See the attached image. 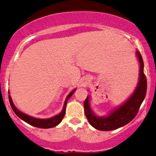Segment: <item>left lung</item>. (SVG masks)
Wrapping results in <instances>:
<instances>
[{
    "label": "left lung",
    "instance_id": "obj_1",
    "mask_svg": "<svg viewBox=\"0 0 156 156\" xmlns=\"http://www.w3.org/2000/svg\"><path fill=\"white\" fill-rule=\"evenodd\" d=\"M140 62L139 82L131 97L122 106L107 117L100 118L93 113L90 108L89 97L84 101L85 114L90 125L99 130L108 131L116 130L130 122L137 115L147 92V78L144 73V62L139 51H136Z\"/></svg>",
    "mask_w": 156,
    "mask_h": 156
}]
</instances>
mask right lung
<instances>
[{
  "mask_svg": "<svg viewBox=\"0 0 156 156\" xmlns=\"http://www.w3.org/2000/svg\"><path fill=\"white\" fill-rule=\"evenodd\" d=\"M74 91L75 90H72V91L68 95V97H66V101H65V103H64L63 109H62V112H61L59 114L57 115V116L52 117V118L51 119H40L33 118V117L28 116V115L25 114V113H23L22 112L18 111V110L15 108V105H14L13 102H12V98L9 95V99L10 105H11L12 110H13V111L15 112V114H16L19 118L23 120L24 122H26V123L34 126V127H39V128H45V129L51 128V127H55V126H57V125H59V124L61 122V121L62 120L65 114H66V104H67V101L69 100V98L72 96V94H73Z\"/></svg>",
  "mask_w": 156,
  "mask_h": 156,
  "instance_id": "obj_1",
  "label": "right lung"
}]
</instances>
